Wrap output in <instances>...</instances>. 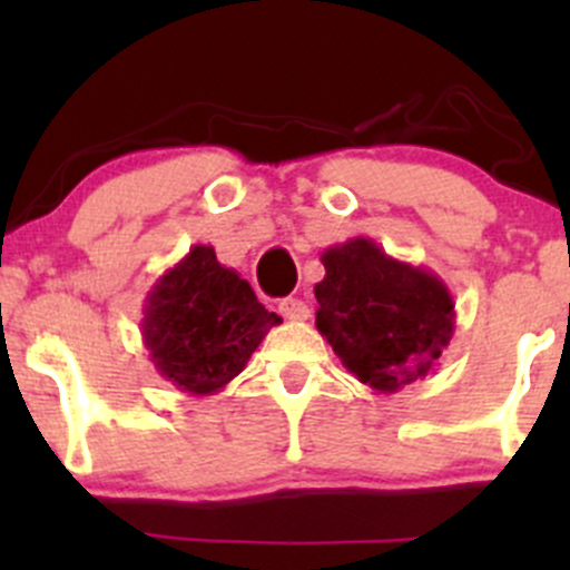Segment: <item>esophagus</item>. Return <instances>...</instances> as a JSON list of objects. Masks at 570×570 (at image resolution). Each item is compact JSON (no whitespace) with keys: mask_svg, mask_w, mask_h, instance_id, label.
<instances>
[{"mask_svg":"<svg viewBox=\"0 0 570 570\" xmlns=\"http://www.w3.org/2000/svg\"><path fill=\"white\" fill-rule=\"evenodd\" d=\"M281 314H284L286 320H292V322H303V320H308V306L303 301H295V297H286V301H281Z\"/></svg>","mask_w":570,"mask_h":570,"instance_id":"34e87169","label":"esophagus"}]
</instances>
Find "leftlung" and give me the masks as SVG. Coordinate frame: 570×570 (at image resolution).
Segmentation results:
<instances>
[{
    "label": "left lung",
    "mask_w": 570,
    "mask_h": 570,
    "mask_svg": "<svg viewBox=\"0 0 570 570\" xmlns=\"http://www.w3.org/2000/svg\"><path fill=\"white\" fill-rule=\"evenodd\" d=\"M317 331L364 386L394 394L439 366L455 333V301L430 269L353 237L322 253Z\"/></svg>",
    "instance_id": "left-lung-1"
}]
</instances>
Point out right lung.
Segmentation results:
<instances>
[{
    "label": "right lung",
    "instance_id": "add662e5",
    "mask_svg": "<svg viewBox=\"0 0 570 570\" xmlns=\"http://www.w3.org/2000/svg\"><path fill=\"white\" fill-rule=\"evenodd\" d=\"M275 325L278 314L256 301L237 269L223 267L212 245H193L148 289L140 333L165 381L206 396L223 392L245 370Z\"/></svg>",
    "mask_w": 570,
    "mask_h": 570
}]
</instances>
